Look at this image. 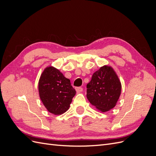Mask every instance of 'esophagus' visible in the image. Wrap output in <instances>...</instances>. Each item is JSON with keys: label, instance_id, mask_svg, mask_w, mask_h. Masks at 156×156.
Masks as SVG:
<instances>
[{"label": "esophagus", "instance_id": "obj_1", "mask_svg": "<svg viewBox=\"0 0 156 156\" xmlns=\"http://www.w3.org/2000/svg\"><path fill=\"white\" fill-rule=\"evenodd\" d=\"M75 90L77 93H79L83 91V88L82 87H76L75 88Z\"/></svg>", "mask_w": 156, "mask_h": 156}]
</instances>
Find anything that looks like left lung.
Listing matches in <instances>:
<instances>
[{
  "label": "left lung",
  "instance_id": "left-lung-1",
  "mask_svg": "<svg viewBox=\"0 0 156 156\" xmlns=\"http://www.w3.org/2000/svg\"><path fill=\"white\" fill-rule=\"evenodd\" d=\"M90 103L104 112L114 108L121 94L122 85L112 68L104 66L94 73L87 85Z\"/></svg>",
  "mask_w": 156,
  "mask_h": 156
}]
</instances>
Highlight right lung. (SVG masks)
<instances>
[{
  "label": "right lung",
  "mask_w": 156,
  "mask_h": 156,
  "mask_svg": "<svg viewBox=\"0 0 156 156\" xmlns=\"http://www.w3.org/2000/svg\"><path fill=\"white\" fill-rule=\"evenodd\" d=\"M39 95L48 111L55 115L68 111L76 94L69 79L56 68L49 66L41 73L38 83Z\"/></svg>",
  "instance_id": "obj_1"
}]
</instances>
